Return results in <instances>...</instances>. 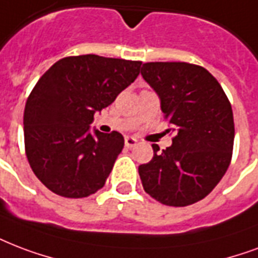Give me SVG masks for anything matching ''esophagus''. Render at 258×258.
I'll return each mask as SVG.
<instances>
[{
	"label": "esophagus",
	"mask_w": 258,
	"mask_h": 258,
	"mask_svg": "<svg viewBox=\"0 0 258 258\" xmlns=\"http://www.w3.org/2000/svg\"><path fill=\"white\" fill-rule=\"evenodd\" d=\"M124 143H125V147H127V149H133V147H135L138 145V141L135 139V138L127 137L124 139Z\"/></svg>",
	"instance_id": "34e87169"
}]
</instances>
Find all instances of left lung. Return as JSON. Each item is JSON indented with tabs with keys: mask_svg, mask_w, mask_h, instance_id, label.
<instances>
[{
	"mask_svg": "<svg viewBox=\"0 0 258 258\" xmlns=\"http://www.w3.org/2000/svg\"><path fill=\"white\" fill-rule=\"evenodd\" d=\"M141 73L177 130L172 146L160 151L153 145L151 161L138 168L143 189L165 206H190L218 185L231 162V104L215 77L199 64L147 62Z\"/></svg>",
	"mask_w": 258,
	"mask_h": 258,
	"instance_id": "8db88e82",
	"label": "left lung"
}]
</instances>
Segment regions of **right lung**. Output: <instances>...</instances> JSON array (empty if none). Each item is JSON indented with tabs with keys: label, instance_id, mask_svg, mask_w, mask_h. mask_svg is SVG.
Wrapping results in <instances>:
<instances>
[{
	"label": "right lung",
	"instance_id": "right-lung-1",
	"mask_svg": "<svg viewBox=\"0 0 258 258\" xmlns=\"http://www.w3.org/2000/svg\"><path fill=\"white\" fill-rule=\"evenodd\" d=\"M141 60L66 56L43 74L24 109V145L35 176L54 194L80 199L105 185L124 138L90 134L96 111L115 101L139 74Z\"/></svg>",
	"mask_w": 258,
	"mask_h": 258
}]
</instances>
